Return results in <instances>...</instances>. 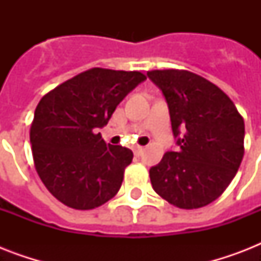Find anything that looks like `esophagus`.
Listing matches in <instances>:
<instances>
[{
	"instance_id": "esophagus-1",
	"label": "esophagus",
	"mask_w": 261,
	"mask_h": 261,
	"mask_svg": "<svg viewBox=\"0 0 261 261\" xmlns=\"http://www.w3.org/2000/svg\"><path fill=\"white\" fill-rule=\"evenodd\" d=\"M143 151H145V149H143V147H141V146H137L134 149V154L137 155V157H141V155L143 154Z\"/></svg>"
}]
</instances>
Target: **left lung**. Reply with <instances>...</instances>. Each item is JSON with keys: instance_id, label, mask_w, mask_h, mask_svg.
<instances>
[{"instance_id": "left-lung-1", "label": "left lung", "mask_w": 261, "mask_h": 261, "mask_svg": "<svg viewBox=\"0 0 261 261\" xmlns=\"http://www.w3.org/2000/svg\"><path fill=\"white\" fill-rule=\"evenodd\" d=\"M163 90L177 151H167L149 174L153 190L178 208L219 198L244 157V119L225 92L187 70H151Z\"/></svg>"}]
</instances>
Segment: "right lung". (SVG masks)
I'll use <instances>...</instances> for the list:
<instances>
[{
  "mask_svg": "<svg viewBox=\"0 0 261 261\" xmlns=\"http://www.w3.org/2000/svg\"><path fill=\"white\" fill-rule=\"evenodd\" d=\"M146 75L93 67L44 94L30 139L39 177L63 204L92 210L118 194L133 151L97 133Z\"/></svg>",
  "mask_w": 261,
  "mask_h": 261,
  "instance_id": "right-lung-1",
  "label": "right lung"
}]
</instances>
